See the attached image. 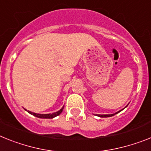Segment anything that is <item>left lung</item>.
Instances as JSON below:
<instances>
[{"label": "left lung", "mask_w": 151, "mask_h": 151, "mask_svg": "<svg viewBox=\"0 0 151 151\" xmlns=\"http://www.w3.org/2000/svg\"><path fill=\"white\" fill-rule=\"evenodd\" d=\"M120 111L115 113V114H98V115H97V116H101V117H109V116H114V115L116 114H117V113H119V112H120Z\"/></svg>", "instance_id": "obj_1"}]
</instances>
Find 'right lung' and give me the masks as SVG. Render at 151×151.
Returning <instances> with one entry per match:
<instances>
[{"instance_id":"add662e5","label":"right lung","mask_w":151,"mask_h":151,"mask_svg":"<svg viewBox=\"0 0 151 151\" xmlns=\"http://www.w3.org/2000/svg\"><path fill=\"white\" fill-rule=\"evenodd\" d=\"M63 109H64V107H62L60 111H57V112L53 113V114H36V113H33V112H31V111H27L26 109H25V111H27V112H28L29 114H32V115H34V116H37V117H38V118L52 119V118H54V117H55V116H58V115L60 114H61V112L63 111Z\"/></svg>"}]
</instances>
